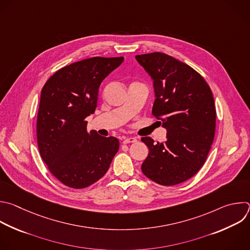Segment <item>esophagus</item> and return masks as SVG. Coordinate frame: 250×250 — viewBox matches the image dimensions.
<instances>
[{
    "label": "esophagus",
    "instance_id": "obj_1",
    "mask_svg": "<svg viewBox=\"0 0 250 250\" xmlns=\"http://www.w3.org/2000/svg\"><path fill=\"white\" fill-rule=\"evenodd\" d=\"M136 141H137V139H136L135 137H131V136H129V137H124V138H123V143H124V144L134 143V142H136Z\"/></svg>",
    "mask_w": 250,
    "mask_h": 250
}]
</instances>
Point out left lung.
<instances>
[{"instance_id":"left-lung-1","label":"left lung","mask_w":250,"mask_h":250,"mask_svg":"<svg viewBox=\"0 0 250 250\" xmlns=\"http://www.w3.org/2000/svg\"><path fill=\"white\" fill-rule=\"evenodd\" d=\"M153 81L155 101L152 114L162 118L167 140L149 148L142 173L162 186H175L193 177L205 163L214 140L216 109L204 78L187 63L164 53L135 56Z\"/></svg>"}]
</instances>
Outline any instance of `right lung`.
Masks as SVG:
<instances>
[{"mask_svg":"<svg viewBox=\"0 0 250 250\" xmlns=\"http://www.w3.org/2000/svg\"><path fill=\"white\" fill-rule=\"evenodd\" d=\"M123 57L85 59L56 71L45 83L37 116V142L50 172L64 186L84 188L108 171L119 139L87 132L102 81Z\"/></svg>","mask_w":250,"mask_h":250,"instance_id":"obj_1","label":"right lung"}]
</instances>
